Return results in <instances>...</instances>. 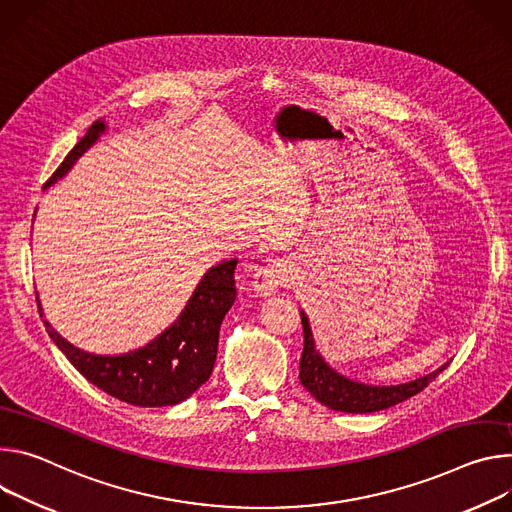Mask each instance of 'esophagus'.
<instances>
[{
    "label": "esophagus",
    "instance_id": "34e87169",
    "mask_svg": "<svg viewBox=\"0 0 512 512\" xmlns=\"http://www.w3.org/2000/svg\"><path fill=\"white\" fill-rule=\"evenodd\" d=\"M291 278V268L285 262H270L262 266L254 276V291L262 297L272 295L278 287H285Z\"/></svg>",
    "mask_w": 512,
    "mask_h": 512
}]
</instances>
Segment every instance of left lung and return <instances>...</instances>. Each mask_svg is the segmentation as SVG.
Segmentation results:
<instances>
[{
  "instance_id": "obj_1",
  "label": "left lung",
  "mask_w": 512,
  "mask_h": 512,
  "mask_svg": "<svg viewBox=\"0 0 512 512\" xmlns=\"http://www.w3.org/2000/svg\"><path fill=\"white\" fill-rule=\"evenodd\" d=\"M301 321H303V333H305V348H303L301 370H299L301 384L315 396L321 405H325L333 411L376 413V411L388 409L392 405H399V403L411 399V396H415L417 392H421L447 366L445 364L439 370H435L423 378H417L413 382L399 384V386H368V384L352 382L344 376H339L337 372H333L323 362V358L315 350L313 333H311L309 319L305 313H301Z\"/></svg>"
}]
</instances>
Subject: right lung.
<instances>
[{"label":"right lung","mask_w":512,"mask_h":512,"mask_svg":"<svg viewBox=\"0 0 512 512\" xmlns=\"http://www.w3.org/2000/svg\"><path fill=\"white\" fill-rule=\"evenodd\" d=\"M103 130V122L91 124L87 134L65 156L44 187H50L65 177L75 160L99 138ZM236 264L238 260L234 258L213 266L199 282L181 317L146 348L124 356H93L81 352L65 342L46 323V319L42 321L50 339L59 346L67 360L91 384L111 394L113 399L136 407L177 405L189 399L211 376L217 356L219 325L236 301ZM38 311L42 317L40 307Z\"/></svg>","instance_id":"right-lung-1"}]
</instances>
